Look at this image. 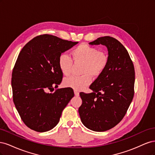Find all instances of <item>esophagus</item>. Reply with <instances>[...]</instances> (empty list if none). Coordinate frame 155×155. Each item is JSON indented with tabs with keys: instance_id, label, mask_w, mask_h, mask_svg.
Wrapping results in <instances>:
<instances>
[{
	"instance_id": "obj_1",
	"label": "esophagus",
	"mask_w": 155,
	"mask_h": 155,
	"mask_svg": "<svg viewBox=\"0 0 155 155\" xmlns=\"http://www.w3.org/2000/svg\"><path fill=\"white\" fill-rule=\"evenodd\" d=\"M74 94H75V96H79V92L77 91H74Z\"/></svg>"
}]
</instances>
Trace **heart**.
Segmentation results:
<instances>
[{
    "label": "heart",
    "mask_w": 155,
    "mask_h": 155,
    "mask_svg": "<svg viewBox=\"0 0 155 155\" xmlns=\"http://www.w3.org/2000/svg\"><path fill=\"white\" fill-rule=\"evenodd\" d=\"M71 54L75 63H82L81 76H70L64 79L65 87L81 91L91 83V77L97 78L106 69L109 57L104 51L86 44H81L73 49ZM58 65L61 73L68 76L71 73L73 65L72 58L66 54H61L58 59Z\"/></svg>",
    "instance_id": "obj_1"
}]
</instances>
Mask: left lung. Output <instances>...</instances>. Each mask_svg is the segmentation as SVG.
<instances>
[{"mask_svg": "<svg viewBox=\"0 0 155 155\" xmlns=\"http://www.w3.org/2000/svg\"><path fill=\"white\" fill-rule=\"evenodd\" d=\"M107 46L109 63L90 86L93 92H80L79 114L83 124L94 131L109 130L119 124L134 97L135 72L127 50L114 37L104 36L89 43Z\"/></svg>", "mask_w": 155, "mask_h": 155, "instance_id": "obj_1", "label": "left lung"}]
</instances>
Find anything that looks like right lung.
<instances>
[{"label":"right lung","instance_id":"obj_1","mask_svg":"<svg viewBox=\"0 0 155 155\" xmlns=\"http://www.w3.org/2000/svg\"><path fill=\"white\" fill-rule=\"evenodd\" d=\"M76 44L43 34L30 41L18 54L12 75L13 100L30 129L40 133L52 129L74 97L72 88L52 92L63 79L58 65L59 55Z\"/></svg>","mask_w":155,"mask_h":155}]
</instances>
